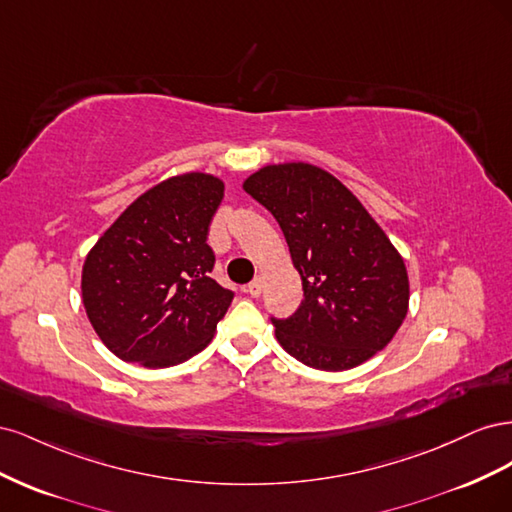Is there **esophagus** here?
<instances>
[{
    "label": "esophagus",
    "instance_id": "esophagus-1",
    "mask_svg": "<svg viewBox=\"0 0 512 512\" xmlns=\"http://www.w3.org/2000/svg\"><path fill=\"white\" fill-rule=\"evenodd\" d=\"M245 292L247 294H250V297H260V292H262V280H260V277H256V280L254 282H250V284H247V288H245Z\"/></svg>",
    "mask_w": 512,
    "mask_h": 512
}]
</instances>
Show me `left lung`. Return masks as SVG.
<instances>
[{
    "label": "left lung",
    "instance_id": "1",
    "mask_svg": "<svg viewBox=\"0 0 512 512\" xmlns=\"http://www.w3.org/2000/svg\"><path fill=\"white\" fill-rule=\"evenodd\" d=\"M243 190L280 224L303 282L301 307L275 320L307 367L344 371L389 346L408 314L406 262L346 185L307 162L262 166Z\"/></svg>",
    "mask_w": 512,
    "mask_h": 512
}]
</instances>
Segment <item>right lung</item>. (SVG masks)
<instances>
[{"mask_svg": "<svg viewBox=\"0 0 512 512\" xmlns=\"http://www.w3.org/2000/svg\"><path fill=\"white\" fill-rule=\"evenodd\" d=\"M224 181L168 177L138 196L91 247L83 305L102 344L126 363L173 367L203 350L232 301L211 277L209 226Z\"/></svg>", "mask_w": 512, "mask_h": 512, "instance_id": "add662e5", "label": "right lung"}]
</instances>
